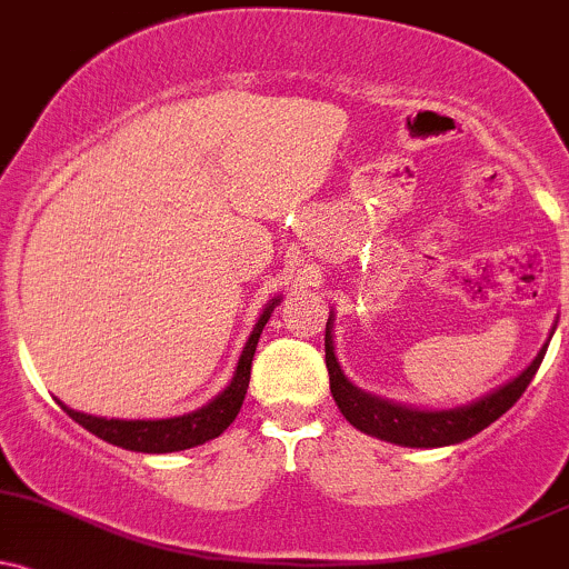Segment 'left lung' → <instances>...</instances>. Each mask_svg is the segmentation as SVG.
Wrapping results in <instances>:
<instances>
[{"label":"left lung","instance_id":"left-lung-1","mask_svg":"<svg viewBox=\"0 0 569 569\" xmlns=\"http://www.w3.org/2000/svg\"><path fill=\"white\" fill-rule=\"evenodd\" d=\"M332 319V313H330ZM327 319L325 327V362L327 372H330V391L336 399L338 410L349 420L353 429L370 433V437L383 439V442H393L402 447H447L458 445L463 439L473 437L490 423L503 416L509 407L517 405L522 397L530 380L536 378L540 362H543L546 349L538 351L527 370L519 372L517 378L509 380L500 389L490 391L487 397L477 399V402L452 407V410H418V407H407L389 402V399L372 397L351 383L349 378L340 370L336 357V343H332V322ZM557 330V327H553Z\"/></svg>","mask_w":569,"mask_h":569}]
</instances>
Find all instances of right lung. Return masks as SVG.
<instances>
[{"label":"right lung","instance_id":"obj_1","mask_svg":"<svg viewBox=\"0 0 569 569\" xmlns=\"http://www.w3.org/2000/svg\"><path fill=\"white\" fill-rule=\"evenodd\" d=\"M282 298H271L269 306H266L263 313L258 317L256 327H252L250 338H247L242 357H239L237 372H233L231 383L226 386L223 391L218 393L216 399H210L199 410L186 412V416L176 418H162V420H119V418H96L87 416V412H77L71 407H66L58 399V405L63 407L66 416L77 420L82 429H87L96 437L103 439V442L122 447V450L132 452H178L189 450V447L204 445L210 439H216L233 423V418L239 416L244 402L247 386H250V367L252 357H256V346L260 332H263L266 322L279 306Z\"/></svg>","mask_w":569,"mask_h":569}]
</instances>
